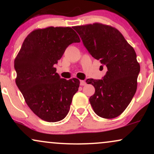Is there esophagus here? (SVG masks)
<instances>
[{
    "label": "esophagus",
    "instance_id": "34e87169",
    "mask_svg": "<svg viewBox=\"0 0 154 154\" xmlns=\"http://www.w3.org/2000/svg\"><path fill=\"white\" fill-rule=\"evenodd\" d=\"M86 85L85 81H84V80H81L80 81V85L81 86H84V85Z\"/></svg>",
    "mask_w": 154,
    "mask_h": 154
}]
</instances>
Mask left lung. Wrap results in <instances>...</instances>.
Returning <instances> with one entry per match:
<instances>
[{
	"label": "left lung",
	"instance_id": "1",
	"mask_svg": "<svg viewBox=\"0 0 154 154\" xmlns=\"http://www.w3.org/2000/svg\"><path fill=\"white\" fill-rule=\"evenodd\" d=\"M85 47L107 72L102 79H88L95 88L90 103L95 113L105 119L119 116L126 109L137 90L139 63L135 51L122 33L109 25L94 23L73 26Z\"/></svg>",
	"mask_w": 154,
	"mask_h": 154
}]
</instances>
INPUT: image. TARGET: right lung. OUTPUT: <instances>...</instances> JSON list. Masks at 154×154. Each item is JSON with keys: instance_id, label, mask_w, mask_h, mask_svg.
I'll list each match as a JSON object with an SVG mask.
<instances>
[{"instance_id": "1", "label": "right lung", "mask_w": 154, "mask_h": 154, "mask_svg": "<svg viewBox=\"0 0 154 154\" xmlns=\"http://www.w3.org/2000/svg\"><path fill=\"white\" fill-rule=\"evenodd\" d=\"M79 42L69 26L38 29L26 36L16 57V84L29 109L44 121H61L69 111L79 80L61 78L54 66L70 44Z\"/></svg>"}]
</instances>
